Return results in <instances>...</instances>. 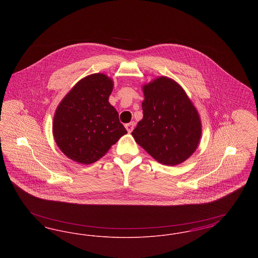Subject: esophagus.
Instances as JSON below:
<instances>
[{"mask_svg":"<svg viewBox=\"0 0 258 258\" xmlns=\"http://www.w3.org/2000/svg\"><path fill=\"white\" fill-rule=\"evenodd\" d=\"M124 126H125L127 133L131 134V133L134 131V128H135V123H134V122H131V123H125Z\"/></svg>","mask_w":258,"mask_h":258,"instance_id":"obj_1","label":"esophagus"}]
</instances>
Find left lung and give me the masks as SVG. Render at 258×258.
Masks as SVG:
<instances>
[{
  "instance_id": "obj_1",
  "label": "left lung",
  "mask_w": 258,
  "mask_h": 258,
  "mask_svg": "<svg viewBox=\"0 0 258 258\" xmlns=\"http://www.w3.org/2000/svg\"><path fill=\"white\" fill-rule=\"evenodd\" d=\"M142 91L143 118L132 133L135 142L161 164H181L200 143L198 111L182 86L167 76L153 79Z\"/></svg>"
}]
</instances>
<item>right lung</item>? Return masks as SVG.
Masks as SVG:
<instances>
[{
    "label": "right lung",
    "mask_w": 258,
    "mask_h": 258,
    "mask_svg": "<svg viewBox=\"0 0 258 258\" xmlns=\"http://www.w3.org/2000/svg\"><path fill=\"white\" fill-rule=\"evenodd\" d=\"M113 86L106 74H90L59 103L52 132L57 146L69 159L81 164L94 163L127 134L109 102Z\"/></svg>",
    "instance_id": "obj_1"
}]
</instances>
